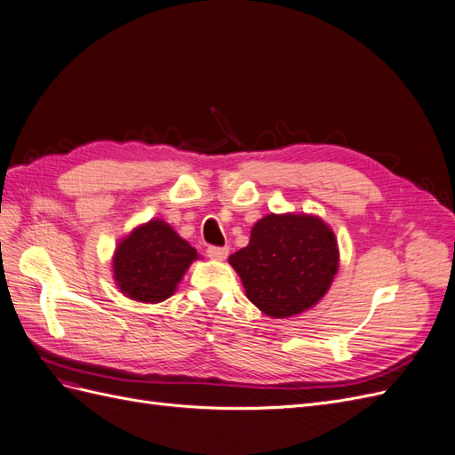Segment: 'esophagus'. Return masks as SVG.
Here are the masks:
<instances>
[{
	"mask_svg": "<svg viewBox=\"0 0 455 455\" xmlns=\"http://www.w3.org/2000/svg\"><path fill=\"white\" fill-rule=\"evenodd\" d=\"M228 254H229L228 246H209V249H206V256L211 259H226Z\"/></svg>",
	"mask_w": 455,
	"mask_h": 455,
	"instance_id": "1",
	"label": "esophagus"
}]
</instances>
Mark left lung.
<instances>
[{
  "label": "left lung",
  "instance_id": "8db88e82",
  "mask_svg": "<svg viewBox=\"0 0 455 455\" xmlns=\"http://www.w3.org/2000/svg\"><path fill=\"white\" fill-rule=\"evenodd\" d=\"M339 251L319 216L267 214L254 224L249 246L229 256L246 298L273 319L313 307L334 281Z\"/></svg>",
  "mask_w": 455,
  "mask_h": 455
}]
</instances>
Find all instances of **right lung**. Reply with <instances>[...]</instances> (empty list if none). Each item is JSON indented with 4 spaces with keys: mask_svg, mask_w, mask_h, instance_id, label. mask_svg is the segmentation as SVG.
I'll list each match as a JSON object with an SVG mask.
<instances>
[{
    "mask_svg": "<svg viewBox=\"0 0 455 455\" xmlns=\"http://www.w3.org/2000/svg\"><path fill=\"white\" fill-rule=\"evenodd\" d=\"M197 251L163 220H149L121 239L114 254L119 291L144 304H159L174 294Z\"/></svg>",
    "mask_w": 455,
    "mask_h": 455,
    "instance_id": "add662e5",
    "label": "right lung"
}]
</instances>
